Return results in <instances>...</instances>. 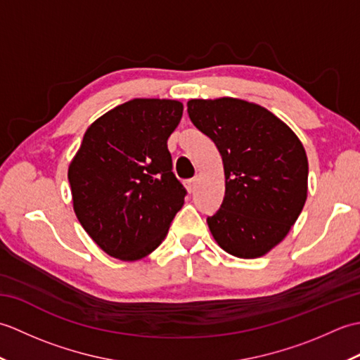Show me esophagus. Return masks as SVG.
Listing matches in <instances>:
<instances>
[{
  "mask_svg": "<svg viewBox=\"0 0 360 360\" xmlns=\"http://www.w3.org/2000/svg\"><path fill=\"white\" fill-rule=\"evenodd\" d=\"M186 184H187V190H188V192H190V193H193V192H195V188H196V184H198V179H196V178L188 179V181L186 182Z\"/></svg>",
  "mask_w": 360,
  "mask_h": 360,
  "instance_id": "esophagus-1",
  "label": "esophagus"
}]
</instances>
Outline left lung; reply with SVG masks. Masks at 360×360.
Instances as JSON below:
<instances>
[{
    "mask_svg": "<svg viewBox=\"0 0 360 360\" xmlns=\"http://www.w3.org/2000/svg\"><path fill=\"white\" fill-rule=\"evenodd\" d=\"M187 112L215 142L224 165V200L207 218L213 238L235 257L267 254L307 201L308 158L302 142L271 111L240 98H193Z\"/></svg>",
    "mask_w": 360,
    "mask_h": 360,
    "instance_id": "obj_1",
    "label": "left lung"
}]
</instances>
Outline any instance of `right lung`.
I'll return each mask as SVG.
<instances>
[{"mask_svg":"<svg viewBox=\"0 0 360 360\" xmlns=\"http://www.w3.org/2000/svg\"><path fill=\"white\" fill-rule=\"evenodd\" d=\"M178 101L134 98L91 125L68 170L74 212L106 254L134 262L164 241L187 190L167 141L182 117Z\"/></svg>","mask_w":360,"mask_h":360,"instance_id":"obj_1","label":"right lung"}]
</instances>
